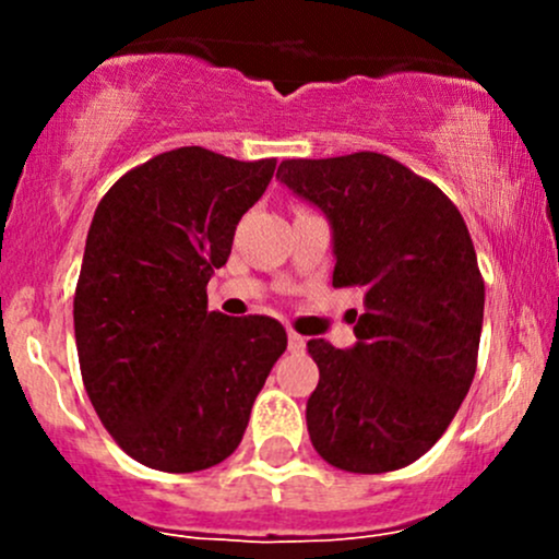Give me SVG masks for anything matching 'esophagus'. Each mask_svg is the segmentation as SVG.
<instances>
[{
    "label": "esophagus",
    "mask_w": 559,
    "mask_h": 559,
    "mask_svg": "<svg viewBox=\"0 0 559 559\" xmlns=\"http://www.w3.org/2000/svg\"><path fill=\"white\" fill-rule=\"evenodd\" d=\"M306 337L297 335L295 330H289V352H306Z\"/></svg>",
    "instance_id": "esophagus-1"
}]
</instances>
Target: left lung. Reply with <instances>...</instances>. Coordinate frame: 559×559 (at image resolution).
<instances>
[{
  "instance_id": "1",
  "label": "left lung",
  "mask_w": 559,
  "mask_h": 559,
  "mask_svg": "<svg viewBox=\"0 0 559 559\" xmlns=\"http://www.w3.org/2000/svg\"><path fill=\"white\" fill-rule=\"evenodd\" d=\"M281 183L324 211L335 289H362L352 348L308 341V436L348 473H389L436 447L476 376L484 278L456 205L397 159H286Z\"/></svg>"
}]
</instances>
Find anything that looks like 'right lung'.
<instances>
[{"mask_svg": "<svg viewBox=\"0 0 559 559\" xmlns=\"http://www.w3.org/2000/svg\"><path fill=\"white\" fill-rule=\"evenodd\" d=\"M273 173L275 159L183 145L121 175L94 211L72 311L78 362L99 421L140 465L194 473L227 460L286 352L281 321L207 311V281Z\"/></svg>", "mask_w": 559, "mask_h": 559, "instance_id": "obj_1", "label": "right lung"}]
</instances>
